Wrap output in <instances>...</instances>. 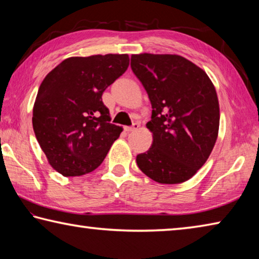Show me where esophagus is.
Segmentation results:
<instances>
[{"instance_id": "34e87169", "label": "esophagus", "mask_w": 259, "mask_h": 259, "mask_svg": "<svg viewBox=\"0 0 259 259\" xmlns=\"http://www.w3.org/2000/svg\"><path fill=\"white\" fill-rule=\"evenodd\" d=\"M138 126H139L138 123H134L131 126H124V130L126 131V133H133V131L138 129Z\"/></svg>"}]
</instances>
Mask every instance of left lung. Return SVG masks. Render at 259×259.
<instances>
[{"label": "left lung", "mask_w": 259, "mask_h": 259, "mask_svg": "<svg viewBox=\"0 0 259 259\" xmlns=\"http://www.w3.org/2000/svg\"><path fill=\"white\" fill-rule=\"evenodd\" d=\"M131 69L152 105L150 150L136 157L160 184L188 181L211 153L219 129L216 89L202 68L178 55L131 56Z\"/></svg>", "instance_id": "left-lung-1"}]
</instances>
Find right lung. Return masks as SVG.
<instances>
[{
  "mask_svg": "<svg viewBox=\"0 0 259 259\" xmlns=\"http://www.w3.org/2000/svg\"><path fill=\"white\" fill-rule=\"evenodd\" d=\"M128 66V55L71 57L42 81L33 129L50 165L63 176L94 171L119 138L122 128L109 123L102 96Z\"/></svg>",
  "mask_w": 259,
  "mask_h": 259,
  "instance_id": "right-lung-1",
  "label": "right lung"
}]
</instances>
